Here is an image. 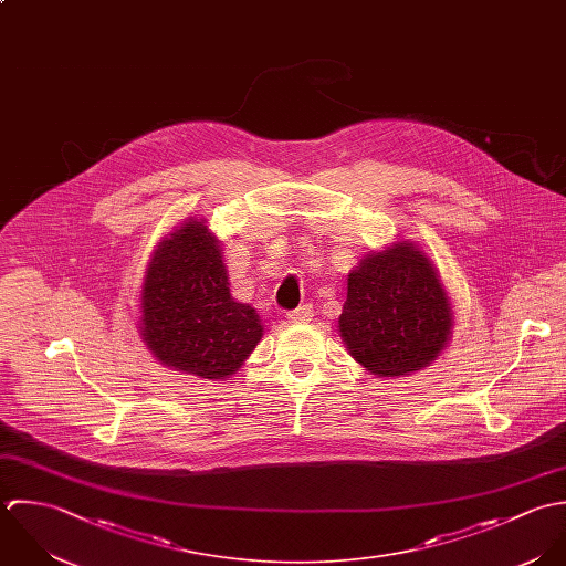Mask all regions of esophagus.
<instances>
[{
  "mask_svg": "<svg viewBox=\"0 0 566 566\" xmlns=\"http://www.w3.org/2000/svg\"><path fill=\"white\" fill-rule=\"evenodd\" d=\"M311 317H313V308L308 304H304V306H300V308L289 313V322L291 324H306V322H311Z\"/></svg>",
  "mask_w": 566,
  "mask_h": 566,
  "instance_id": "1",
  "label": "esophagus"
}]
</instances>
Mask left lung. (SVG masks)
<instances>
[{"label": "left lung", "mask_w": 566, "mask_h": 566, "mask_svg": "<svg viewBox=\"0 0 566 566\" xmlns=\"http://www.w3.org/2000/svg\"><path fill=\"white\" fill-rule=\"evenodd\" d=\"M447 286L420 244L396 240L347 273L339 335L349 356L378 378L424 369L452 337Z\"/></svg>", "instance_id": "left-lung-1"}]
</instances>
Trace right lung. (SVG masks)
Here are the masks:
<instances>
[{
    "mask_svg": "<svg viewBox=\"0 0 566 566\" xmlns=\"http://www.w3.org/2000/svg\"><path fill=\"white\" fill-rule=\"evenodd\" d=\"M139 313V337L155 360L208 380L231 378L264 335L255 308L229 293L221 240L195 217L150 253Z\"/></svg>",
    "mask_w": 566,
    "mask_h": 566,
    "instance_id": "obj_1",
    "label": "right lung"
}]
</instances>
